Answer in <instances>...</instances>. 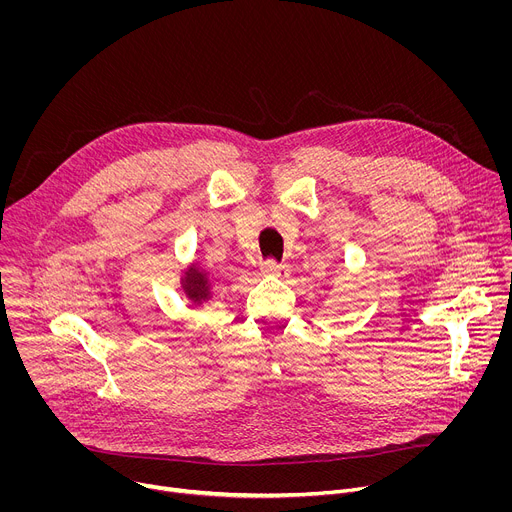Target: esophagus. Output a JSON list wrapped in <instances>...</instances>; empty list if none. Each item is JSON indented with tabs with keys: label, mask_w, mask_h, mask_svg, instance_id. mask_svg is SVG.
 <instances>
[{
	"label": "esophagus",
	"mask_w": 512,
	"mask_h": 512,
	"mask_svg": "<svg viewBox=\"0 0 512 512\" xmlns=\"http://www.w3.org/2000/svg\"><path fill=\"white\" fill-rule=\"evenodd\" d=\"M263 271H265L267 275H275V277H281V279H287L289 273H291L289 265L277 263V261H271V259H267V261L263 263Z\"/></svg>",
	"instance_id": "obj_1"
}]
</instances>
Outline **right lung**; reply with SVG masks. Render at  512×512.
<instances>
[{
    "mask_svg": "<svg viewBox=\"0 0 512 512\" xmlns=\"http://www.w3.org/2000/svg\"><path fill=\"white\" fill-rule=\"evenodd\" d=\"M182 289L192 306H202L212 298V281L204 269L190 263L182 275Z\"/></svg>",
    "mask_w": 512,
    "mask_h": 512,
    "instance_id": "1",
    "label": "right lung"
}]
</instances>
